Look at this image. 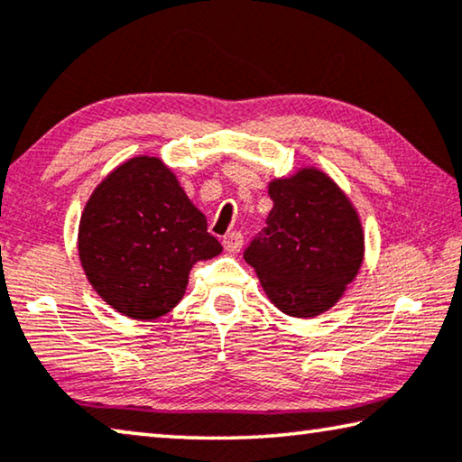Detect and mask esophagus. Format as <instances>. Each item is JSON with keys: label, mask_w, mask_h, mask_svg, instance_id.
<instances>
[{"label": "esophagus", "mask_w": 462, "mask_h": 462, "mask_svg": "<svg viewBox=\"0 0 462 462\" xmlns=\"http://www.w3.org/2000/svg\"><path fill=\"white\" fill-rule=\"evenodd\" d=\"M222 245L228 253H238L245 245V236L240 232H230V234H226V236H224Z\"/></svg>", "instance_id": "1"}]
</instances>
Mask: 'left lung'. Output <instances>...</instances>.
<instances>
[{"instance_id":"1","label":"left lung","mask_w":462,"mask_h":462,"mask_svg":"<svg viewBox=\"0 0 462 462\" xmlns=\"http://www.w3.org/2000/svg\"><path fill=\"white\" fill-rule=\"evenodd\" d=\"M267 228L245 251L267 298L296 319L339 302L364 261V230L347 195L319 168L269 182Z\"/></svg>"}]
</instances>
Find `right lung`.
<instances>
[{"mask_svg": "<svg viewBox=\"0 0 462 462\" xmlns=\"http://www.w3.org/2000/svg\"><path fill=\"white\" fill-rule=\"evenodd\" d=\"M78 253L111 309L153 320L180 302L195 263L217 257L222 245L171 168L135 156L94 189L79 217Z\"/></svg>", "mask_w": 462, "mask_h": 462, "instance_id": "right-lung-1", "label": "right lung"}]
</instances>
